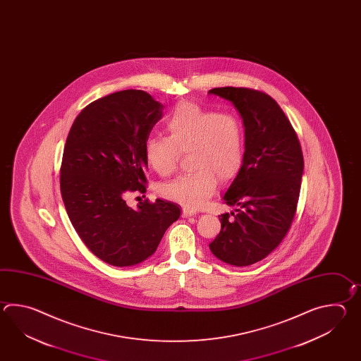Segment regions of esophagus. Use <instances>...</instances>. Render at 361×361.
Returning a JSON list of instances; mask_svg holds the SVG:
<instances>
[{
  "label": "esophagus",
  "instance_id": "esophagus-1",
  "mask_svg": "<svg viewBox=\"0 0 361 361\" xmlns=\"http://www.w3.org/2000/svg\"><path fill=\"white\" fill-rule=\"evenodd\" d=\"M197 214V212L196 210H193V209H188V207H184L183 212H182V216L183 218H188V216H192V215Z\"/></svg>",
  "mask_w": 361,
  "mask_h": 361
}]
</instances>
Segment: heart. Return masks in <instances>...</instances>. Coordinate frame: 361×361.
Wrapping results in <instances>:
<instances>
[{"label":"heart","instance_id":"b5f03b06","mask_svg":"<svg viewBox=\"0 0 361 361\" xmlns=\"http://www.w3.org/2000/svg\"><path fill=\"white\" fill-rule=\"evenodd\" d=\"M168 137H151L145 145L149 166L161 177L177 169L180 152H190L192 173L162 184L165 199L196 209L214 195L223 182L238 176L245 157L244 128L238 116L182 102L166 120Z\"/></svg>","mask_w":361,"mask_h":361}]
</instances>
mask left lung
I'll return each mask as SVG.
<instances>
[{
	"mask_svg": "<svg viewBox=\"0 0 361 361\" xmlns=\"http://www.w3.org/2000/svg\"><path fill=\"white\" fill-rule=\"evenodd\" d=\"M230 100L245 128V157L223 195L233 212L209 244L218 259L245 267L266 258L290 228L300 197L303 154L292 123L275 100L245 87L209 90Z\"/></svg>",
	"mask_w": 361,
	"mask_h": 361,
	"instance_id": "8db88e82",
	"label": "left lung"
}]
</instances>
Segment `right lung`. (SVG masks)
I'll return each mask as SVG.
<instances>
[{"label":"right lung","instance_id":"add662e5","mask_svg":"<svg viewBox=\"0 0 361 361\" xmlns=\"http://www.w3.org/2000/svg\"><path fill=\"white\" fill-rule=\"evenodd\" d=\"M162 111L143 90L109 94L80 112L64 146L61 191L71 223L89 250L115 267L146 261L180 216L166 200L137 209L125 201L129 192H146L145 145Z\"/></svg>","mask_w":361,"mask_h":361}]
</instances>
